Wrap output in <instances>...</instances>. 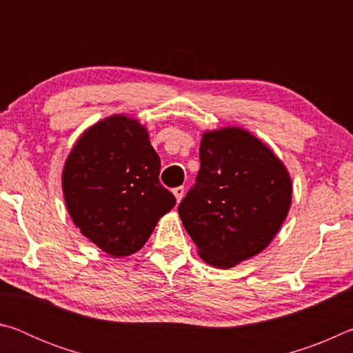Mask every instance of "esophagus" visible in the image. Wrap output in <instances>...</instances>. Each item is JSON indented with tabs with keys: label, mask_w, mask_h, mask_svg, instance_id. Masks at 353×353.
<instances>
[{
	"label": "esophagus",
	"mask_w": 353,
	"mask_h": 353,
	"mask_svg": "<svg viewBox=\"0 0 353 353\" xmlns=\"http://www.w3.org/2000/svg\"><path fill=\"white\" fill-rule=\"evenodd\" d=\"M172 193H174L177 202H181V199L183 198V193H185V188L183 187H176L174 190H172Z\"/></svg>",
	"instance_id": "esophagus-1"
}]
</instances>
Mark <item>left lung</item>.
Returning a JSON list of instances; mask_svg holds the SVG:
<instances>
[{"instance_id": "obj_1", "label": "left lung", "mask_w": 353, "mask_h": 353, "mask_svg": "<svg viewBox=\"0 0 353 353\" xmlns=\"http://www.w3.org/2000/svg\"><path fill=\"white\" fill-rule=\"evenodd\" d=\"M199 159L179 216L202 260L227 270L276 236L290 210L291 179L270 148L238 128L204 134Z\"/></svg>"}]
</instances>
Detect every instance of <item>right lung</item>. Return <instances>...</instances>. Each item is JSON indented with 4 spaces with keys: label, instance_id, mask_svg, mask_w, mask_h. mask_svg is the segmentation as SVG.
Instances as JSON below:
<instances>
[{
    "label": "right lung",
    "instance_id": "1",
    "mask_svg": "<svg viewBox=\"0 0 353 353\" xmlns=\"http://www.w3.org/2000/svg\"><path fill=\"white\" fill-rule=\"evenodd\" d=\"M159 174L160 157L148 130L134 118H105L77 140L65 163L62 187L70 216L104 252L134 254L176 204Z\"/></svg>",
    "mask_w": 353,
    "mask_h": 353
}]
</instances>
